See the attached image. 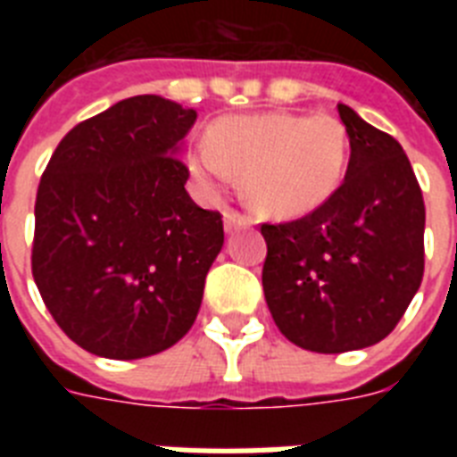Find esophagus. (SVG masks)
<instances>
[{"instance_id":"34e87169","label":"esophagus","mask_w":457,"mask_h":457,"mask_svg":"<svg viewBox=\"0 0 457 457\" xmlns=\"http://www.w3.org/2000/svg\"><path fill=\"white\" fill-rule=\"evenodd\" d=\"M222 220H225V232L239 229V228H244V225H249V222H251L246 215H242L239 211H232V208H228V211L222 213Z\"/></svg>"}]
</instances>
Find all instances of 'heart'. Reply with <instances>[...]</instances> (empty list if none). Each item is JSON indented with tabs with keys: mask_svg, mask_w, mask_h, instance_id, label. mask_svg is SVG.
<instances>
[{
	"mask_svg": "<svg viewBox=\"0 0 457 457\" xmlns=\"http://www.w3.org/2000/svg\"><path fill=\"white\" fill-rule=\"evenodd\" d=\"M346 163L348 132L339 118L292 111L218 118L189 154L194 178L206 189L242 175L244 199L275 218H303L325 206Z\"/></svg>",
	"mask_w": 457,
	"mask_h": 457,
	"instance_id": "1",
	"label": "heart"
}]
</instances>
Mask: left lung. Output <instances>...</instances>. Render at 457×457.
Returning <instances> with one entry per match:
<instances>
[{
	"label": "left lung",
	"instance_id": "1",
	"mask_svg": "<svg viewBox=\"0 0 457 457\" xmlns=\"http://www.w3.org/2000/svg\"><path fill=\"white\" fill-rule=\"evenodd\" d=\"M351 158L315 213L263 225L265 303L287 339L315 353L382 341L425 272V201L403 146L337 104Z\"/></svg>",
	"mask_w": 457,
	"mask_h": 457
}]
</instances>
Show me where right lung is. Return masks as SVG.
I'll return each instance as SVG.
<instances>
[{"instance_id":"right-lung-1","label":"right lung","mask_w":457,"mask_h":457,"mask_svg":"<svg viewBox=\"0 0 457 457\" xmlns=\"http://www.w3.org/2000/svg\"><path fill=\"white\" fill-rule=\"evenodd\" d=\"M196 111L139 95L61 139L35 201L32 278L56 325L85 351L137 361L196 320L225 232L187 194Z\"/></svg>"}]
</instances>
